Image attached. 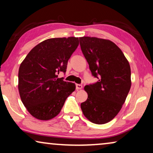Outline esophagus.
<instances>
[{"mask_svg": "<svg viewBox=\"0 0 153 153\" xmlns=\"http://www.w3.org/2000/svg\"><path fill=\"white\" fill-rule=\"evenodd\" d=\"M83 88L82 85L81 84H76V90H80Z\"/></svg>", "mask_w": 153, "mask_h": 153, "instance_id": "esophagus-1", "label": "esophagus"}]
</instances>
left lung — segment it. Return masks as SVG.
<instances>
[{
	"instance_id": "8db88e82",
	"label": "left lung",
	"mask_w": 153,
	"mask_h": 153,
	"mask_svg": "<svg viewBox=\"0 0 153 153\" xmlns=\"http://www.w3.org/2000/svg\"><path fill=\"white\" fill-rule=\"evenodd\" d=\"M80 46L93 76L98 81L87 85L86 101L81 104L85 118L101 125L120 111L131 88V69L120 48L108 39L79 37Z\"/></svg>"
}]
</instances>
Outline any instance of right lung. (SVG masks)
Returning a JSON list of instances; mask_svg holds the SVG:
<instances>
[{
  "instance_id": "add662e5",
  "label": "right lung",
  "mask_w": 153,
  "mask_h": 153,
  "mask_svg": "<svg viewBox=\"0 0 153 153\" xmlns=\"http://www.w3.org/2000/svg\"><path fill=\"white\" fill-rule=\"evenodd\" d=\"M79 45L74 37L46 39L35 46L21 63L18 88L21 100L34 117L41 120L53 118L76 85L58 74L65 72L68 60Z\"/></svg>"
}]
</instances>
